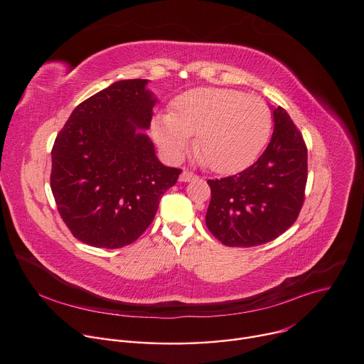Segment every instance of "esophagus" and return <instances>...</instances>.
<instances>
[{"mask_svg": "<svg viewBox=\"0 0 364 364\" xmlns=\"http://www.w3.org/2000/svg\"><path fill=\"white\" fill-rule=\"evenodd\" d=\"M197 176L192 173V172H189V170H183V172L181 173V176H179V181L181 182H191V181H194Z\"/></svg>", "mask_w": 364, "mask_h": 364, "instance_id": "34e87169", "label": "esophagus"}]
</instances>
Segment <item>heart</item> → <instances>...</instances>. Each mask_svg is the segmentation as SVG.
Returning <instances> with one entry per match:
<instances>
[{
    "label": "heart",
    "instance_id": "b5f03b06",
    "mask_svg": "<svg viewBox=\"0 0 364 364\" xmlns=\"http://www.w3.org/2000/svg\"><path fill=\"white\" fill-rule=\"evenodd\" d=\"M272 129V113L257 97L223 88H196L175 98L153 134L170 157H181L194 138L197 157L213 172L230 173L251 163Z\"/></svg>",
    "mask_w": 364,
    "mask_h": 364
}]
</instances>
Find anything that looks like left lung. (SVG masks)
Returning a JSON list of instances; mask_svg holds the SVG:
<instances>
[{
  "instance_id": "1",
  "label": "left lung",
  "mask_w": 364,
  "mask_h": 364,
  "mask_svg": "<svg viewBox=\"0 0 364 364\" xmlns=\"http://www.w3.org/2000/svg\"><path fill=\"white\" fill-rule=\"evenodd\" d=\"M274 129L259 160L242 172L208 179L205 225L228 247H255L282 235L304 204L307 146L289 114L273 109Z\"/></svg>"
}]
</instances>
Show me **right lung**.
<instances>
[{
  "label": "right lung",
  "mask_w": 364,
  "mask_h": 364,
  "mask_svg": "<svg viewBox=\"0 0 364 364\" xmlns=\"http://www.w3.org/2000/svg\"><path fill=\"white\" fill-rule=\"evenodd\" d=\"M146 83L119 80L85 100L54 141L51 191L63 222L83 244L114 250L135 242L182 173L161 164L138 131L151 124L157 102Z\"/></svg>",
  "instance_id": "1"
}]
</instances>
